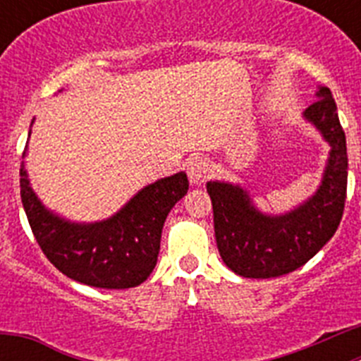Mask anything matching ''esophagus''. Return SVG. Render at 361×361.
<instances>
[{
    "instance_id": "esophagus-1",
    "label": "esophagus",
    "mask_w": 361,
    "mask_h": 361,
    "mask_svg": "<svg viewBox=\"0 0 361 361\" xmlns=\"http://www.w3.org/2000/svg\"><path fill=\"white\" fill-rule=\"evenodd\" d=\"M212 175V166L208 161L200 157H193L188 161V177L193 184H202Z\"/></svg>"
}]
</instances>
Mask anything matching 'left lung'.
<instances>
[{"instance_id": "1", "label": "left lung", "mask_w": 361, "mask_h": 361, "mask_svg": "<svg viewBox=\"0 0 361 361\" xmlns=\"http://www.w3.org/2000/svg\"><path fill=\"white\" fill-rule=\"evenodd\" d=\"M304 117L331 145L320 188L286 215H266L247 191L228 183H208L219 253L226 266L245 279H273L304 266L336 233L347 197L345 133L327 86Z\"/></svg>"}]
</instances>
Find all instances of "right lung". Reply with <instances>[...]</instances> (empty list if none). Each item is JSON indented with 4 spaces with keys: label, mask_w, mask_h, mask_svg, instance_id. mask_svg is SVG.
I'll list each match as a JSON object with an SVG mask.
<instances>
[{
    "label": "right lung",
    "mask_w": 361,
    "mask_h": 361,
    "mask_svg": "<svg viewBox=\"0 0 361 361\" xmlns=\"http://www.w3.org/2000/svg\"><path fill=\"white\" fill-rule=\"evenodd\" d=\"M19 177L21 202L44 257L68 279L103 289L135 288L148 279L157 264L166 216L188 193V177L180 171L142 188L110 219L75 224L39 202L23 161Z\"/></svg>",
    "instance_id": "right-lung-1"
}]
</instances>
